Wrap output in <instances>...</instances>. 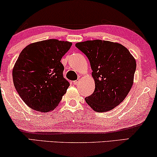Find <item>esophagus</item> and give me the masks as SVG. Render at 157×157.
Listing matches in <instances>:
<instances>
[{
  "instance_id": "obj_1",
  "label": "esophagus",
  "mask_w": 157,
  "mask_h": 157,
  "mask_svg": "<svg viewBox=\"0 0 157 157\" xmlns=\"http://www.w3.org/2000/svg\"><path fill=\"white\" fill-rule=\"evenodd\" d=\"M78 82H79V81H78V80H77V81H74V85H77V84H78Z\"/></svg>"
}]
</instances>
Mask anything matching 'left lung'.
<instances>
[{
	"label": "left lung",
	"mask_w": 157,
	"mask_h": 157,
	"mask_svg": "<svg viewBox=\"0 0 157 157\" xmlns=\"http://www.w3.org/2000/svg\"><path fill=\"white\" fill-rule=\"evenodd\" d=\"M76 47L88 58L95 89L85 98L94 110H111L123 101L133 83L136 59L123 44L101 40L78 42Z\"/></svg>",
	"instance_id": "obj_1"
}]
</instances>
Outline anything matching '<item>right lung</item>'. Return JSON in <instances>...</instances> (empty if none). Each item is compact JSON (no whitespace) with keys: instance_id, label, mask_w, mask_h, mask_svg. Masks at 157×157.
Masks as SVG:
<instances>
[{"instance_id":"obj_1","label":"right lung","mask_w":157,"mask_h":157,"mask_svg":"<svg viewBox=\"0 0 157 157\" xmlns=\"http://www.w3.org/2000/svg\"><path fill=\"white\" fill-rule=\"evenodd\" d=\"M71 45L50 39L30 44L21 52L12 76L18 94L30 108L48 113L60 103L70 86L60 60Z\"/></svg>"}]
</instances>
